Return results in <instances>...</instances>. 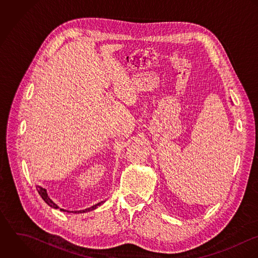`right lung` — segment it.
<instances>
[{
	"label": "right lung",
	"mask_w": 258,
	"mask_h": 258,
	"mask_svg": "<svg viewBox=\"0 0 258 258\" xmlns=\"http://www.w3.org/2000/svg\"><path fill=\"white\" fill-rule=\"evenodd\" d=\"M37 190H38L39 195L41 196V198L45 201V203H46L48 206H51L52 208H59L58 206L55 205V204L52 202V200L50 199V197L48 196V192H47V189H46V188H43L42 186L37 185ZM103 203H104V202L103 201V202H101V203H99V204H97V205H95V206H91V207L86 208V209H82V210H67V209H62V208H60V210H61V211H64V212H69V213H84V212L92 211V210L98 208L99 206H102Z\"/></svg>",
	"instance_id": "add662e5"
}]
</instances>
